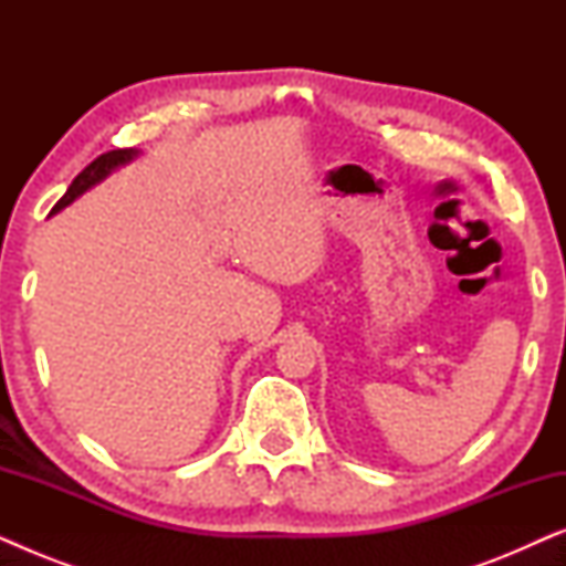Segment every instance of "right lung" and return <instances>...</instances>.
<instances>
[{
  "instance_id": "right-lung-1",
  "label": "right lung",
  "mask_w": 566,
  "mask_h": 566,
  "mask_svg": "<svg viewBox=\"0 0 566 566\" xmlns=\"http://www.w3.org/2000/svg\"><path fill=\"white\" fill-rule=\"evenodd\" d=\"M134 157H136V151H134V149H113V151L99 154V157H97L95 161H90V165L84 167L82 172L74 177V182L69 185V190L64 192V198H61L59 203L53 206V213L61 211V208H66L69 203H72L74 198H80L84 190H90L92 185L99 182V180H103V177L111 175L115 167H118V165H126V161H130Z\"/></svg>"
}]
</instances>
